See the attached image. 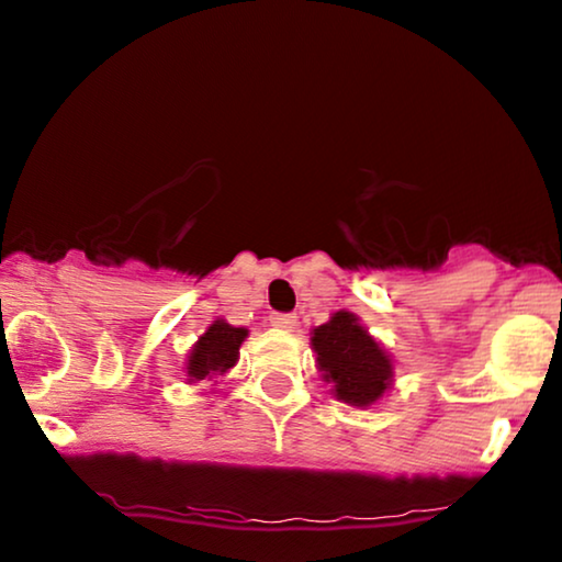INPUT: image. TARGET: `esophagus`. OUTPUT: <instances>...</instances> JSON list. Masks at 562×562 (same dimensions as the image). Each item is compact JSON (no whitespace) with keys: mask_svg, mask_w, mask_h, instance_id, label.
<instances>
[{"mask_svg":"<svg viewBox=\"0 0 562 562\" xmlns=\"http://www.w3.org/2000/svg\"><path fill=\"white\" fill-rule=\"evenodd\" d=\"M271 325L280 330H293L295 328V317L293 314H271Z\"/></svg>","mask_w":562,"mask_h":562,"instance_id":"esophagus-1","label":"esophagus"}]
</instances>
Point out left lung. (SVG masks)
Segmentation results:
<instances>
[{"label": "left lung", "instance_id": "left-lung-1", "mask_svg": "<svg viewBox=\"0 0 562 562\" xmlns=\"http://www.w3.org/2000/svg\"><path fill=\"white\" fill-rule=\"evenodd\" d=\"M317 371L338 403L368 411L394 386V360L355 312H333L310 333Z\"/></svg>", "mask_w": 562, "mask_h": 562}]
</instances>
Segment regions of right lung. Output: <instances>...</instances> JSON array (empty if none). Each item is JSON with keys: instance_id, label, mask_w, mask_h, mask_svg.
<instances>
[{"instance_id": "add662e5", "label": "right lung", "mask_w": 562, "mask_h": 562, "mask_svg": "<svg viewBox=\"0 0 562 562\" xmlns=\"http://www.w3.org/2000/svg\"><path fill=\"white\" fill-rule=\"evenodd\" d=\"M248 338V328H234L224 317H215L207 330L202 333L189 349L183 373L187 384H200V381H215L226 375L237 366L239 347ZM215 386V384H213Z\"/></svg>"}]
</instances>
